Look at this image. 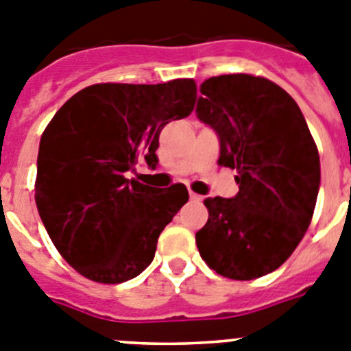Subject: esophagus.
I'll return each mask as SVG.
<instances>
[{"label": "esophagus", "instance_id": "34e87169", "mask_svg": "<svg viewBox=\"0 0 351 351\" xmlns=\"http://www.w3.org/2000/svg\"><path fill=\"white\" fill-rule=\"evenodd\" d=\"M190 200L191 202H202V197L197 193H193V191H190Z\"/></svg>", "mask_w": 351, "mask_h": 351}]
</instances>
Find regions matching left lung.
I'll return each mask as SVG.
<instances>
[{"instance_id":"obj_1","label":"left lung","mask_w":351,"mask_h":351,"mask_svg":"<svg viewBox=\"0 0 351 351\" xmlns=\"http://www.w3.org/2000/svg\"><path fill=\"white\" fill-rule=\"evenodd\" d=\"M197 117L219 138L221 167L237 170L239 193L206 198L197 232L213 271L247 281L276 271L308 230L320 190V156L295 100L263 77H210Z\"/></svg>"}]
</instances>
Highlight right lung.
I'll return each mask as SVG.
<instances>
[{"label":"right lung","instance_id":"right-lung-1","mask_svg":"<svg viewBox=\"0 0 351 351\" xmlns=\"http://www.w3.org/2000/svg\"><path fill=\"white\" fill-rule=\"evenodd\" d=\"M197 84H95L73 95L42 135L35 200L64 260L88 280L116 285L153 262L158 237L188 202L184 184L128 179L158 165L160 132L191 114Z\"/></svg>","mask_w":351,"mask_h":351}]
</instances>
